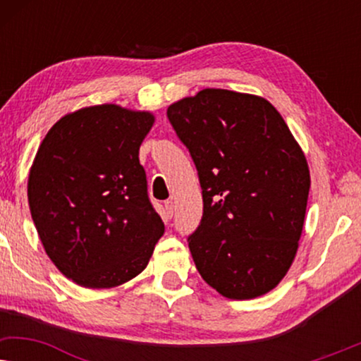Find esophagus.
<instances>
[{"mask_svg": "<svg viewBox=\"0 0 361 361\" xmlns=\"http://www.w3.org/2000/svg\"><path fill=\"white\" fill-rule=\"evenodd\" d=\"M172 214H174V202L167 200L166 204H164V215H166V219H171Z\"/></svg>", "mask_w": 361, "mask_h": 361, "instance_id": "esophagus-1", "label": "esophagus"}]
</instances>
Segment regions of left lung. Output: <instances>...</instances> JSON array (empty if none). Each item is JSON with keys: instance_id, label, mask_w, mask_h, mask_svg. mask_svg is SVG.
Returning a JSON list of instances; mask_svg holds the SVG:
<instances>
[{"instance_id": "obj_1", "label": "left lung", "mask_w": 361, "mask_h": 361, "mask_svg": "<svg viewBox=\"0 0 361 361\" xmlns=\"http://www.w3.org/2000/svg\"><path fill=\"white\" fill-rule=\"evenodd\" d=\"M199 171L204 216L189 236L195 268L224 298L255 299L293 264L310 189L305 154L263 97L204 88L167 108Z\"/></svg>"}]
</instances>
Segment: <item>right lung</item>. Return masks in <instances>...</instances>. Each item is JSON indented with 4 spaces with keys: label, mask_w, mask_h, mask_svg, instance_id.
<instances>
[{
    "label": "right lung",
    "mask_w": 361,
    "mask_h": 361,
    "mask_svg": "<svg viewBox=\"0 0 361 361\" xmlns=\"http://www.w3.org/2000/svg\"><path fill=\"white\" fill-rule=\"evenodd\" d=\"M154 121L115 103L83 106L63 115L36 152L27 177L34 225L56 268L82 288L136 278L164 233L140 164Z\"/></svg>",
    "instance_id": "right-lung-1"
}]
</instances>
